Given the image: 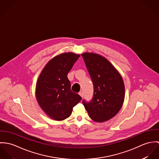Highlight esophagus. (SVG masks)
Masks as SVG:
<instances>
[{
    "label": "esophagus",
    "instance_id": "1",
    "mask_svg": "<svg viewBox=\"0 0 159 159\" xmlns=\"http://www.w3.org/2000/svg\"><path fill=\"white\" fill-rule=\"evenodd\" d=\"M79 94V95H80L82 98H83V97H84V93H83L82 91H80Z\"/></svg>",
    "mask_w": 159,
    "mask_h": 159
}]
</instances>
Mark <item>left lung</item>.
Wrapping results in <instances>:
<instances>
[{"instance_id":"obj_1","label":"left lung","mask_w":159,"mask_h":159,"mask_svg":"<svg viewBox=\"0 0 159 159\" xmlns=\"http://www.w3.org/2000/svg\"><path fill=\"white\" fill-rule=\"evenodd\" d=\"M82 56L94 86L93 99L89 102L83 100V104L93 121H108L119 112L123 104V78L104 57L90 52L82 53Z\"/></svg>"}]
</instances>
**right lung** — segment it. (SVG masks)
Masks as SVG:
<instances>
[{
    "label": "right lung",
    "instance_id": "1",
    "mask_svg": "<svg viewBox=\"0 0 159 159\" xmlns=\"http://www.w3.org/2000/svg\"><path fill=\"white\" fill-rule=\"evenodd\" d=\"M80 55L60 54L41 71L36 85V98L42 110L52 119L62 121L71 115L72 108L82 99L71 90L68 74Z\"/></svg>",
    "mask_w": 159,
    "mask_h": 159
}]
</instances>
